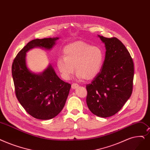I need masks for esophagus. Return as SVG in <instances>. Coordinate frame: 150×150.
<instances>
[{"instance_id": "obj_1", "label": "esophagus", "mask_w": 150, "mask_h": 150, "mask_svg": "<svg viewBox=\"0 0 150 150\" xmlns=\"http://www.w3.org/2000/svg\"><path fill=\"white\" fill-rule=\"evenodd\" d=\"M79 86V85L76 83H72V84H71V88H72L73 89L78 88Z\"/></svg>"}]
</instances>
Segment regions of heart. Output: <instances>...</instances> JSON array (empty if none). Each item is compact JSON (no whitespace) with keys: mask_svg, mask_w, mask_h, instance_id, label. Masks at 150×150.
<instances>
[{"mask_svg":"<svg viewBox=\"0 0 150 150\" xmlns=\"http://www.w3.org/2000/svg\"><path fill=\"white\" fill-rule=\"evenodd\" d=\"M63 54L64 56L57 58L56 64L66 80L70 79L75 68L78 79L91 80L99 74L102 67L103 53L102 49L83 41L67 45Z\"/></svg>","mask_w":150,"mask_h":150,"instance_id":"obj_1","label":"heart"}]
</instances>
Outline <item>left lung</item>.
Wrapping results in <instances>:
<instances>
[{
	"label": "left lung",
	"instance_id": "left-lung-1",
	"mask_svg": "<svg viewBox=\"0 0 150 150\" xmlns=\"http://www.w3.org/2000/svg\"><path fill=\"white\" fill-rule=\"evenodd\" d=\"M105 44L100 71L86 85V103L94 115L107 118L118 113L132 93L134 62L128 50L116 37L98 35Z\"/></svg>",
	"mask_w": 150,
	"mask_h": 150
}]
</instances>
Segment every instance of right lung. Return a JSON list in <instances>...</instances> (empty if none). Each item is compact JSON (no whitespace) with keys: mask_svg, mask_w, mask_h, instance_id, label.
Returning a JSON list of instances; mask_svg holds the SVG:
<instances>
[{"mask_svg":"<svg viewBox=\"0 0 150 150\" xmlns=\"http://www.w3.org/2000/svg\"><path fill=\"white\" fill-rule=\"evenodd\" d=\"M59 38L35 39L19 52L12 64V76L17 99L30 115L47 120L56 116L66 103L71 84L56 75L51 65L42 73L35 74L28 68L26 53L34 48L51 50Z\"/></svg>","mask_w":150,"mask_h":150,"instance_id":"obj_1","label":"right lung"}]
</instances>
